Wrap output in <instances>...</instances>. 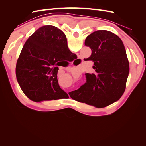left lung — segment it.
<instances>
[{
  "label": "left lung",
  "instance_id": "8db88e82",
  "mask_svg": "<svg viewBox=\"0 0 146 146\" xmlns=\"http://www.w3.org/2000/svg\"><path fill=\"white\" fill-rule=\"evenodd\" d=\"M85 45L91 55L95 74L86 73V83L70 92L72 99L102 108L118 100L123 94L129 73L125 48L116 35L107 30H97L88 35Z\"/></svg>",
  "mask_w": 146,
  "mask_h": 146
}]
</instances>
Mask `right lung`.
<instances>
[{"label": "right lung", "mask_w": 146, "mask_h": 146, "mask_svg": "<svg viewBox=\"0 0 146 146\" xmlns=\"http://www.w3.org/2000/svg\"><path fill=\"white\" fill-rule=\"evenodd\" d=\"M77 56L68 47L65 34L53 25L39 28L25 42L17 61V80L24 93L35 102L63 99L68 94L57 79L58 63Z\"/></svg>", "instance_id": "add662e5"}]
</instances>
